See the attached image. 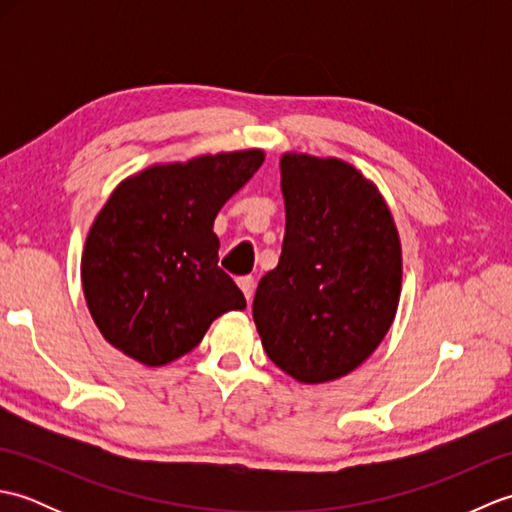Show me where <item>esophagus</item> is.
<instances>
[{
	"mask_svg": "<svg viewBox=\"0 0 512 512\" xmlns=\"http://www.w3.org/2000/svg\"><path fill=\"white\" fill-rule=\"evenodd\" d=\"M237 286L242 288L246 301L250 303V299H253V292H255V279L253 277H239L237 279Z\"/></svg>",
	"mask_w": 512,
	"mask_h": 512,
	"instance_id": "34e87169",
	"label": "esophagus"
}]
</instances>
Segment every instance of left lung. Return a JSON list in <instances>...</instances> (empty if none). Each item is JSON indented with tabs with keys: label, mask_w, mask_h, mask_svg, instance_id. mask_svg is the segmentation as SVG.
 <instances>
[{
	"label": "left lung",
	"mask_w": 512,
	"mask_h": 512,
	"mask_svg": "<svg viewBox=\"0 0 512 512\" xmlns=\"http://www.w3.org/2000/svg\"><path fill=\"white\" fill-rule=\"evenodd\" d=\"M286 235L262 277L253 319L281 372L330 383L367 361L394 323L402 248L372 180L341 158L288 151L279 160Z\"/></svg>",
	"instance_id": "8db88e82"
}]
</instances>
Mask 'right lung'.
Listing matches in <instances>:
<instances>
[{"label":"right lung","mask_w":512,"mask_h":512,"mask_svg":"<svg viewBox=\"0 0 512 512\" xmlns=\"http://www.w3.org/2000/svg\"><path fill=\"white\" fill-rule=\"evenodd\" d=\"M262 162V149L206 154L151 165L112 191L81 257L83 295L107 343L160 367L191 352L224 312L246 308L217 266L213 222Z\"/></svg>","instance_id":"right-lung-1"}]
</instances>
